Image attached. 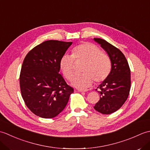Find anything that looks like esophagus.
<instances>
[{"instance_id":"34e87169","label":"esophagus","mask_w":150,"mask_h":150,"mask_svg":"<svg viewBox=\"0 0 150 150\" xmlns=\"http://www.w3.org/2000/svg\"><path fill=\"white\" fill-rule=\"evenodd\" d=\"M88 90H81V89H79L78 90V91H79V92H86Z\"/></svg>"}]
</instances>
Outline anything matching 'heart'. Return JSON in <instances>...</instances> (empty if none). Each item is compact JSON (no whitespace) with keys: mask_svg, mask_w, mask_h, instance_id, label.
<instances>
[{"mask_svg":"<svg viewBox=\"0 0 150 150\" xmlns=\"http://www.w3.org/2000/svg\"><path fill=\"white\" fill-rule=\"evenodd\" d=\"M74 60L84 62L82 69L83 74L75 77L72 81L73 86L86 88L94 82L100 84L110 75L111 62L106 53L101 52L95 44L85 42L76 46L72 50L71 56L64 55L60 60L59 66L66 79L71 81L75 75Z\"/></svg>","mask_w":150,"mask_h":150,"instance_id":"obj_1","label":"heart"}]
</instances>
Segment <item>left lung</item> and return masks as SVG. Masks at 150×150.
Listing matches in <instances>:
<instances>
[{
	"label": "left lung",
	"instance_id": "obj_1",
	"mask_svg": "<svg viewBox=\"0 0 150 150\" xmlns=\"http://www.w3.org/2000/svg\"><path fill=\"white\" fill-rule=\"evenodd\" d=\"M93 40L106 51L111 62L110 75L97 87L98 91L96 89L100 97L93 108L99 113L110 114L120 109L128 97L131 88L130 69L120 50L104 39Z\"/></svg>",
	"mask_w": 150,
	"mask_h": 150
}]
</instances>
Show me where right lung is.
Listing matches in <instances>:
<instances>
[{
  "instance_id": "add662e5",
  "label": "right lung",
  "mask_w": 150,
  "mask_h": 150,
  "mask_svg": "<svg viewBox=\"0 0 150 150\" xmlns=\"http://www.w3.org/2000/svg\"><path fill=\"white\" fill-rule=\"evenodd\" d=\"M71 44L46 40L25 57L19 78L21 95L27 107L37 116L51 119L58 115L73 93L59 73L60 60Z\"/></svg>"
}]
</instances>
